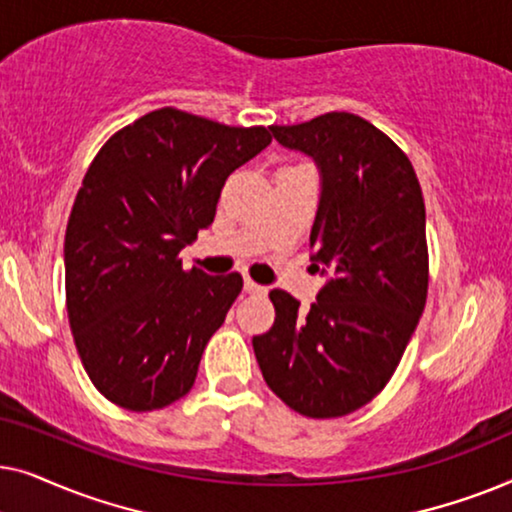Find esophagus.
I'll return each mask as SVG.
<instances>
[{"label": "esophagus", "instance_id": "1", "mask_svg": "<svg viewBox=\"0 0 512 512\" xmlns=\"http://www.w3.org/2000/svg\"><path fill=\"white\" fill-rule=\"evenodd\" d=\"M244 291H247V293H265V286L256 284L254 279H244Z\"/></svg>", "mask_w": 512, "mask_h": 512}]
</instances>
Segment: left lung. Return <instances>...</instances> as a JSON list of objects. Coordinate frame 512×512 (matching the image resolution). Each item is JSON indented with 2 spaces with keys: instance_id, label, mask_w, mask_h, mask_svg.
<instances>
[{
  "instance_id": "left-lung-1",
  "label": "left lung",
  "mask_w": 512,
  "mask_h": 512,
  "mask_svg": "<svg viewBox=\"0 0 512 512\" xmlns=\"http://www.w3.org/2000/svg\"><path fill=\"white\" fill-rule=\"evenodd\" d=\"M270 130L319 170L310 258L326 284L310 312L272 289L275 324L251 340L254 354L268 387L291 410L342 417L384 389L424 312L422 188L408 156L361 116L331 111Z\"/></svg>"
}]
</instances>
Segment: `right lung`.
Instances as JSON below:
<instances>
[{"mask_svg": "<svg viewBox=\"0 0 512 512\" xmlns=\"http://www.w3.org/2000/svg\"><path fill=\"white\" fill-rule=\"evenodd\" d=\"M272 142L165 107L118 130L90 163L65 235L67 314L97 391L132 412L191 391L242 277L184 272L179 251L216 214L237 167Z\"/></svg>", "mask_w": 512, "mask_h": 512, "instance_id": "1", "label": "right lung"}]
</instances>
